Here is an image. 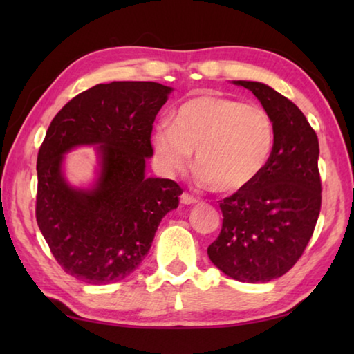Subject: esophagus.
<instances>
[{
    "mask_svg": "<svg viewBox=\"0 0 354 354\" xmlns=\"http://www.w3.org/2000/svg\"><path fill=\"white\" fill-rule=\"evenodd\" d=\"M179 200H181V205H187V206H190V205H195V203L198 201V200L195 198L194 195L185 194V192H184V194H183L181 196H179Z\"/></svg>",
    "mask_w": 354,
    "mask_h": 354,
    "instance_id": "34e87169",
    "label": "esophagus"
}]
</instances>
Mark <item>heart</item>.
<instances>
[{"mask_svg":"<svg viewBox=\"0 0 354 354\" xmlns=\"http://www.w3.org/2000/svg\"><path fill=\"white\" fill-rule=\"evenodd\" d=\"M273 143L274 124L266 109L218 95L187 100L173 123L159 122L151 133L160 169L183 171L195 151L201 181L218 194L250 187L266 170Z\"/></svg>","mask_w":354,"mask_h":354,"instance_id":"heart-1","label":"heart"}]
</instances>
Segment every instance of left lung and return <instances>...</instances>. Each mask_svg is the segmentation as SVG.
I'll use <instances>...</instances> for the list:
<instances>
[{
    "mask_svg": "<svg viewBox=\"0 0 354 354\" xmlns=\"http://www.w3.org/2000/svg\"><path fill=\"white\" fill-rule=\"evenodd\" d=\"M253 92L274 124L270 160L261 176L220 203V236L207 248L218 270L241 283L283 277L313 237L322 206L319 139L304 113L270 86L232 81Z\"/></svg>",
    "mask_w": 354,
    "mask_h": 354,
    "instance_id": "left-lung-1",
    "label": "left lung"
}]
</instances>
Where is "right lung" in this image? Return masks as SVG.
<instances>
[{
    "mask_svg": "<svg viewBox=\"0 0 354 354\" xmlns=\"http://www.w3.org/2000/svg\"><path fill=\"white\" fill-rule=\"evenodd\" d=\"M171 91L149 81L98 84L53 118L37 156L35 217L53 256L76 279L101 286L129 277L160 220L178 207L181 187L145 175L154 118ZM77 146L97 151L91 188L64 178V154Z\"/></svg>",
    "mask_w": 354,
    "mask_h": 354,
    "instance_id": "1",
    "label": "right lung"
}]
</instances>
